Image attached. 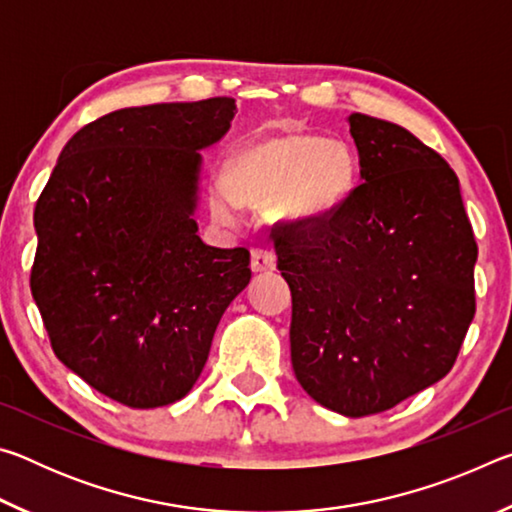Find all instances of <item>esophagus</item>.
<instances>
[{"label": "esophagus", "mask_w": 512, "mask_h": 512, "mask_svg": "<svg viewBox=\"0 0 512 512\" xmlns=\"http://www.w3.org/2000/svg\"><path fill=\"white\" fill-rule=\"evenodd\" d=\"M250 268H253L255 273L273 271V268H275V255L271 253V250L255 248L253 253H250Z\"/></svg>", "instance_id": "obj_1"}]
</instances>
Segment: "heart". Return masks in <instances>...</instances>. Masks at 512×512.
Masks as SVG:
<instances>
[{"label":"heart","instance_id":"heart-1","mask_svg":"<svg viewBox=\"0 0 512 512\" xmlns=\"http://www.w3.org/2000/svg\"><path fill=\"white\" fill-rule=\"evenodd\" d=\"M357 180L348 144L307 133H275L232 153L225 178L212 185V210L232 221L241 205L271 203L282 221L305 223L334 212Z\"/></svg>","mask_w":512,"mask_h":512}]
</instances>
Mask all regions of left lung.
Here are the masks:
<instances>
[{
	"label": "left lung",
	"instance_id": "8db88e82",
	"mask_svg": "<svg viewBox=\"0 0 512 512\" xmlns=\"http://www.w3.org/2000/svg\"><path fill=\"white\" fill-rule=\"evenodd\" d=\"M361 180L334 212L275 223L291 289V363L348 418L393 409L452 370L470 327L476 248L452 167L406 128L348 117Z\"/></svg>",
	"mask_w": 512,
	"mask_h": 512
}]
</instances>
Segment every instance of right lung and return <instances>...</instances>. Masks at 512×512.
I'll use <instances>...</instances> for the list:
<instances>
[{"instance_id":"right-lung-1","label":"right lung","mask_w":512,"mask_h":512,"mask_svg":"<svg viewBox=\"0 0 512 512\" xmlns=\"http://www.w3.org/2000/svg\"><path fill=\"white\" fill-rule=\"evenodd\" d=\"M235 112V99L214 97L103 115L65 144L36 203L31 293L51 348L131 409L192 391L250 282L248 250L203 244L192 216L198 151Z\"/></svg>"}]
</instances>
